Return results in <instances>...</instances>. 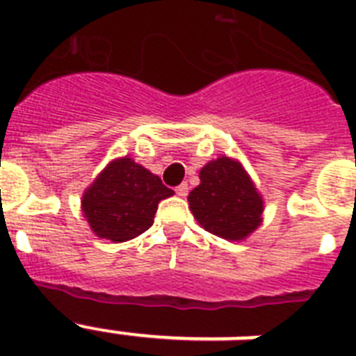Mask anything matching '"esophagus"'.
<instances>
[{
    "instance_id": "34e87169",
    "label": "esophagus",
    "mask_w": 356,
    "mask_h": 356,
    "mask_svg": "<svg viewBox=\"0 0 356 356\" xmlns=\"http://www.w3.org/2000/svg\"><path fill=\"white\" fill-rule=\"evenodd\" d=\"M188 184L186 183H183V184H179L177 188H175V194L179 195V197H186V195H188Z\"/></svg>"
}]
</instances>
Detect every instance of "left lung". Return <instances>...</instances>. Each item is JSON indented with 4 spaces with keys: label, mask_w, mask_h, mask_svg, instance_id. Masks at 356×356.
<instances>
[{
    "label": "left lung",
    "mask_w": 356,
    "mask_h": 356,
    "mask_svg": "<svg viewBox=\"0 0 356 356\" xmlns=\"http://www.w3.org/2000/svg\"><path fill=\"white\" fill-rule=\"evenodd\" d=\"M200 179L188 194V205L205 231L243 240L259 227L264 201L240 162L220 156L201 168Z\"/></svg>",
    "instance_id": "left-lung-1"
}]
</instances>
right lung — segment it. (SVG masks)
I'll return each instance as SVG.
<instances>
[{"label": "right lung", "mask_w": 356, "mask_h": 356, "mask_svg": "<svg viewBox=\"0 0 356 356\" xmlns=\"http://www.w3.org/2000/svg\"><path fill=\"white\" fill-rule=\"evenodd\" d=\"M173 195L159 175L133 159H116L83 194V214L94 234L111 242H127L153 225L159 203Z\"/></svg>", "instance_id": "add662e5"}]
</instances>
